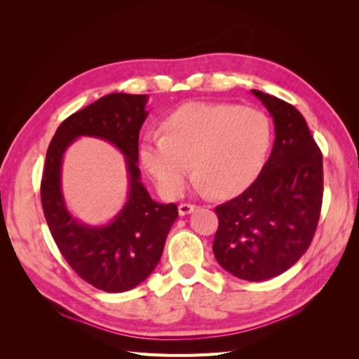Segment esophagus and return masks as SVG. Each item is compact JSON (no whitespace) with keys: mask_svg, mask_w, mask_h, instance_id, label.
<instances>
[{"mask_svg":"<svg viewBox=\"0 0 359 359\" xmlns=\"http://www.w3.org/2000/svg\"><path fill=\"white\" fill-rule=\"evenodd\" d=\"M196 208H198V205H194V203H181L178 206V211H180V215H187V214H191Z\"/></svg>","mask_w":359,"mask_h":359,"instance_id":"1","label":"esophagus"}]
</instances>
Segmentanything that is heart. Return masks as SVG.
<instances>
[{
	"mask_svg": "<svg viewBox=\"0 0 359 359\" xmlns=\"http://www.w3.org/2000/svg\"><path fill=\"white\" fill-rule=\"evenodd\" d=\"M161 127L163 135L144 136L139 154L169 198L186 189L191 163L201 186L214 196L240 193L262 169L273 136L264 112L229 103H187Z\"/></svg>",
	"mask_w": 359,
	"mask_h": 359,
	"instance_id": "heart-1",
	"label": "heart"
}]
</instances>
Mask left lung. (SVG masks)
Masks as SVG:
<instances>
[{
	"label": "left lung",
	"mask_w": 359,
	"mask_h": 359,
	"mask_svg": "<svg viewBox=\"0 0 359 359\" xmlns=\"http://www.w3.org/2000/svg\"><path fill=\"white\" fill-rule=\"evenodd\" d=\"M274 119L276 140L255 182L215 206L212 250L232 276L264 281L287 271L307 252L323 196L322 153L292 104L252 90Z\"/></svg>",
	"instance_id": "left-lung-1"
}]
</instances>
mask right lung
<instances>
[{"label": "right lung", "instance_id": "right-lung-1", "mask_svg": "<svg viewBox=\"0 0 359 359\" xmlns=\"http://www.w3.org/2000/svg\"><path fill=\"white\" fill-rule=\"evenodd\" d=\"M147 94H107L64 119L52 137L41 178V206L61 255L86 283L126 292L153 273L178 217L175 203L151 199L140 182L139 130L147 119ZM79 135L114 143L126 156L130 190L125 208L106 226H86L67 211L60 193V163Z\"/></svg>", "mask_w": 359, "mask_h": 359}]
</instances>
